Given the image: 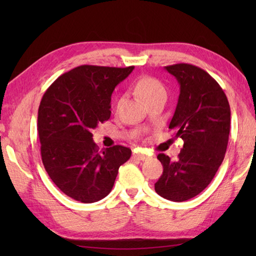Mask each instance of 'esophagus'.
Segmentation results:
<instances>
[{"label":"esophagus","mask_w":256,"mask_h":256,"mask_svg":"<svg viewBox=\"0 0 256 256\" xmlns=\"http://www.w3.org/2000/svg\"><path fill=\"white\" fill-rule=\"evenodd\" d=\"M133 156L135 157V158H138L140 160H146L150 158V156L145 155V154H140V153H134Z\"/></svg>","instance_id":"1"}]
</instances>
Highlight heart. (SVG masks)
<instances>
[{"label": "heart", "mask_w": 256, "mask_h": 256, "mask_svg": "<svg viewBox=\"0 0 256 256\" xmlns=\"http://www.w3.org/2000/svg\"><path fill=\"white\" fill-rule=\"evenodd\" d=\"M135 91L148 103L157 100L166 99V89L160 80L153 77L140 78L135 84Z\"/></svg>", "instance_id": "b5f03b06"}]
</instances>
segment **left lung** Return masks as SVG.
Masks as SVG:
<instances>
[{
	"label": "left lung",
	"mask_w": 256,
	"mask_h": 256,
	"mask_svg": "<svg viewBox=\"0 0 256 256\" xmlns=\"http://www.w3.org/2000/svg\"><path fill=\"white\" fill-rule=\"evenodd\" d=\"M165 69L180 86L170 128L182 138L184 148L176 160L157 156L164 170L155 192L182 202L199 194L218 172L229 142L231 111L224 90L204 69L190 64Z\"/></svg>",
	"instance_id": "1"
}]
</instances>
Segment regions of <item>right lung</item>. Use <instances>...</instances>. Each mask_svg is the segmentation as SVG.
<instances>
[{
  "instance_id": "add662e5",
  "label": "right lung",
  "mask_w": 256,
  "mask_h": 256,
  "mask_svg": "<svg viewBox=\"0 0 256 256\" xmlns=\"http://www.w3.org/2000/svg\"><path fill=\"white\" fill-rule=\"evenodd\" d=\"M133 69L82 64L58 77L42 98L37 131L42 164L54 184L80 202L106 197L120 166L131 157L122 145L100 152L91 131L110 118L112 92Z\"/></svg>"
}]
</instances>
